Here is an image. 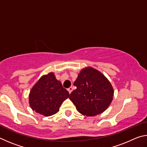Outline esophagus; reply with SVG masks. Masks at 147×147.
I'll return each mask as SVG.
<instances>
[{"label": "esophagus", "mask_w": 147, "mask_h": 147, "mask_svg": "<svg viewBox=\"0 0 147 147\" xmlns=\"http://www.w3.org/2000/svg\"><path fill=\"white\" fill-rule=\"evenodd\" d=\"M68 91H69V93H71L72 91H73V87H70V88H69L68 89Z\"/></svg>", "instance_id": "1"}]
</instances>
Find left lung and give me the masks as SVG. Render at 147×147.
<instances>
[{
	"mask_svg": "<svg viewBox=\"0 0 147 147\" xmlns=\"http://www.w3.org/2000/svg\"><path fill=\"white\" fill-rule=\"evenodd\" d=\"M74 86L76 89L69 98L84 115L93 117L103 113L112 102L114 90L111 83L102 73L91 67L82 69Z\"/></svg>",
	"mask_w": 147,
	"mask_h": 147,
	"instance_id": "left-lung-1",
	"label": "left lung"
}]
</instances>
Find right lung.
Listing matches in <instances>:
<instances>
[{
    "instance_id": "obj_1",
    "label": "right lung",
    "mask_w": 147,
    "mask_h": 147,
    "mask_svg": "<svg viewBox=\"0 0 147 147\" xmlns=\"http://www.w3.org/2000/svg\"><path fill=\"white\" fill-rule=\"evenodd\" d=\"M69 96V92L51 72L42 76L32 87L29 104L36 113L49 117L58 112L61 104Z\"/></svg>"
}]
</instances>
